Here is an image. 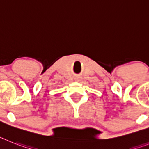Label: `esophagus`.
<instances>
[{"mask_svg":"<svg viewBox=\"0 0 149 149\" xmlns=\"http://www.w3.org/2000/svg\"><path fill=\"white\" fill-rule=\"evenodd\" d=\"M75 80L79 81V77H75Z\"/></svg>","mask_w":149,"mask_h":149,"instance_id":"1","label":"esophagus"}]
</instances>
